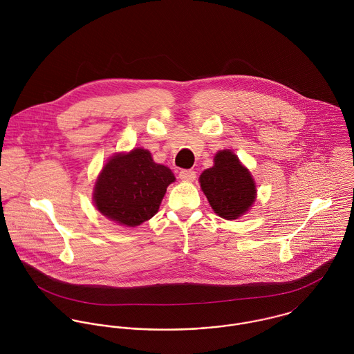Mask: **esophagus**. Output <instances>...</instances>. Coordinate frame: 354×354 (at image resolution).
Wrapping results in <instances>:
<instances>
[{
    "mask_svg": "<svg viewBox=\"0 0 354 354\" xmlns=\"http://www.w3.org/2000/svg\"><path fill=\"white\" fill-rule=\"evenodd\" d=\"M180 178H181L183 181L192 183V181L196 178V171L189 170V169H184V170L180 171Z\"/></svg>",
    "mask_w": 354,
    "mask_h": 354,
    "instance_id": "esophagus-1",
    "label": "esophagus"
}]
</instances>
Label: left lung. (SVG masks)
<instances>
[{
	"label": "left lung",
	"instance_id": "obj_1",
	"mask_svg": "<svg viewBox=\"0 0 354 354\" xmlns=\"http://www.w3.org/2000/svg\"><path fill=\"white\" fill-rule=\"evenodd\" d=\"M214 162V166L201 176L203 192L219 216L237 219L254 201L256 187L252 176L229 150L218 152Z\"/></svg>",
	"mask_w": 354,
	"mask_h": 354
}]
</instances>
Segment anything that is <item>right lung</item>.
Instances as JSON below:
<instances>
[{"mask_svg":"<svg viewBox=\"0 0 354 354\" xmlns=\"http://www.w3.org/2000/svg\"><path fill=\"white\" fill-rule=\"evenodd\" d=\"M173 181L169 167L155 163L147 150L136 149L106 163L95 184L94 202L109 219L133 227L158 212Z\"/></svg>","mask_w":354,"mask_h":354,"instance_id":"1","label":"right lung"}]
</instances>
